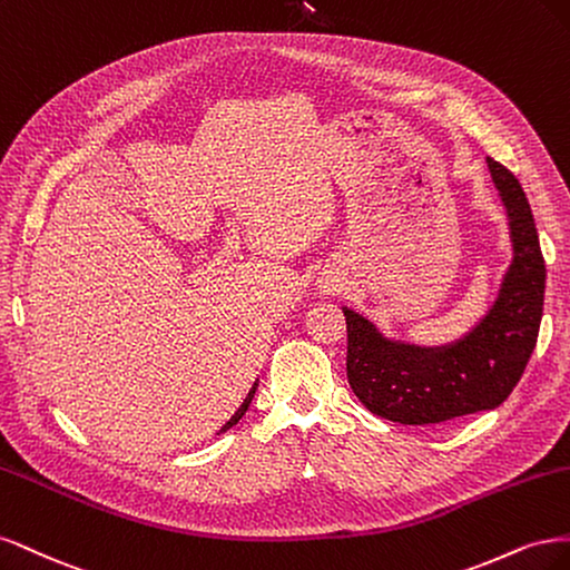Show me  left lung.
I'll use <instances>...</instances> for the list:
<instances>
[{
  "mask_svg": "<svg viewBox=\"0 0 570 570\" xmlns=\"http://www.w3.org/2000/svg\"><path fill=\"white\" fill-rule=\"evenodd\" d=\"M511 219L513 263L490 315L454 345L424 351L381 338L374 324L343 307L345 372L362 405L400 424H443L494 410L519 383L538 343L544 258L528 198L502 163L488 158Z\"/></svg>",
  "mask_w": 570,
  "mask_h": 570,
  "instance_id": "1",
  "label": "left lung"
}]
</instances>
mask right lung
I'll return each mask as SVG.
<instances>
[{"label": "right lung", "mask_w": 570, "mask_h": 570, "mask_svg": "<svg viewBox=\"0 0 570 570\" xmlns=\"http://www.w3.org/2000/svg\"><path fill=\"white\" fill-rule=\"evenodd\" d=\"M253 395H255V385H253V389H250V393H248V395H246V400H244V405H242V407H238V410H236V414H234V416H232V419H229V421H227V424H225V426H223V429H219V433H225V431H227V429H232V426H234V424H236V421H238V419H242V416H244V414H246V410H248V405H250V400H253Z\"/></svg>", "instance_id": "obj_1"}]
</instances>
